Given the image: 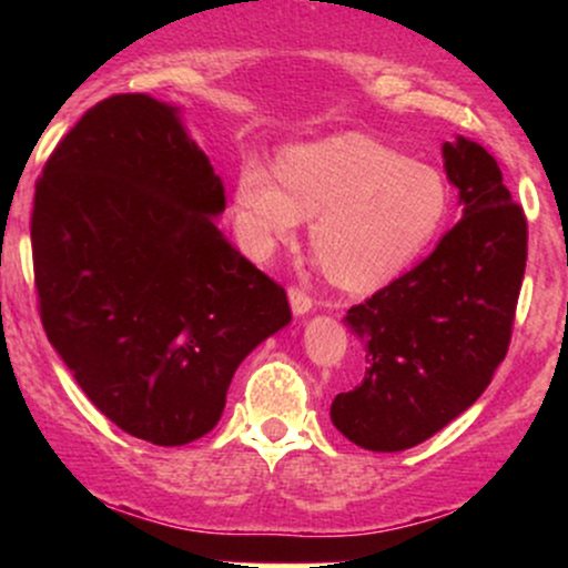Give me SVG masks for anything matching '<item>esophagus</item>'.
<instances>
[{
	"instance_id": "obj_1",
	"label": "esophagus",
	"mask_w": 568,
	"mask_h": 568,
	"mask_svg": "<svg viewBox=\"0 0 568 568\" xmlns=\"http://www.w3.org/2000/svg\"><path fill=\"white\" fill-rule=\"evenodd\" d=\"M288 302H291L293 315H306V312H310L312 306H315V302H312L310 293H304L302 288H296V285H293V288H288Z\"/></svg>"
}]
</instances>
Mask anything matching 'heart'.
I'll return each instance as SVG.
<instances>
[{
	"label": "heart",
	"instance_id": "obj_1",
	"mask_svg": "<svg viewBox=\"0 0 568 568\" xmlns=\"http://www.w3.org/2000/svg\"><path fill=\"white\" fill-rule=\"evenodd\" d=\"M446 207L433 168L355 133L291 149L277 171L247 154L234 175V219L253 256H270L312 219L310 243L325 272L352 291L406 270L433 243Z\"/></svg>",
	"mask_w": 568,
	"mask_h": 568
}]
</instances>
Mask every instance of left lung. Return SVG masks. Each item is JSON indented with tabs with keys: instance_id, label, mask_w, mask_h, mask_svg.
<instances>
[{
	"instance_id": "obj_1",
	"label": "left lung",
	"mask_w": 568,
	"mask_h": 568,
	"mask_svg": "<svg viewBox=\"0 0 568 568\" xmlns=\"http://www.w3.org/2000/svg\"><path fill=\"white\" fill-rule=\"evenodd\" d=\"M462 219L422 264L344 317L366 374L331 403V422L368 452H406L484 395L510 347L526 272L524 207L480 143H443Z\"/></svg>"
}]
</instances>
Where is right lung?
<instances>
[{
  "label": "right lung",
  "mask_w": 568,
  "mask_h": 568,
  "mask_svg": "<svg viewBox=\"0 0 568 568\" xmlns=\"http://www.w3.org/2000/svg\"><path fill=\"white\" fill-rule=\"evenodd\" d=\"M224 207L179 109L143 93L88 109L37 181L44 334L93 406L154 446L211 433L240 363L291 323L283 285L213 221Z\"/></svg>",
  "instance_id": "1"
}]
</instances>
